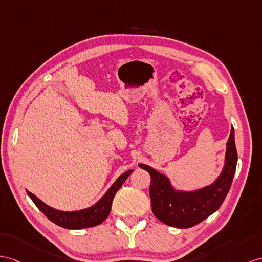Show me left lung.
<instances>
[{
    "label": "left lung",
    "mask_w": 262,
    "mask_h": 262,
    "mask_svg": "<svg viewBox=\"0 0 262 262\" xmlns=\"http://www.w3.org/2000/svg\"><path fill=\"white\" fill-rule=\"evenodd\" d=\"M238 155L234 143V129L226 145V156L220 174L212 182L199 189L182 190L172 184L168 176L140 163L151 177L150 198L152 212L157 218L170 227L191 228L208 218L220 208L230 190L237 167Z\"/></svg>",
    "instance_id": "obj_1"
}]
</instances>
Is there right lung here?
Listing matches in <instances>:
<instances>
[{
	"label": "right lung",
	"instance_id": "add662e5",
	"mask_svg": "<svg viewBox=\"0 0 262 262\" xmlns=\"http://www.w3.org/2000/svg\"><path fill=\"white\" fill-rule=\"evenodd\" d=\"M132 172L133 170H127L123 174H121L113 182V184L104 193V195L98 202H95L93 206L85 209L75 210V211H62V210H57L55 208L48 206L47 203L40 200L35 194L29 192V191H27V192L28 195L31 198V200L34 202V205L40 209V211H42L43 214L50 221L55 223V225L66 229H71V230L91 228L100 225V223H102L107 218V215L110 214L111 211L114 195H116L117 191L122 187V184Z\"/></svg>",
	"mask_w": 262,
	"mask_h": 262
}]
</instances>
